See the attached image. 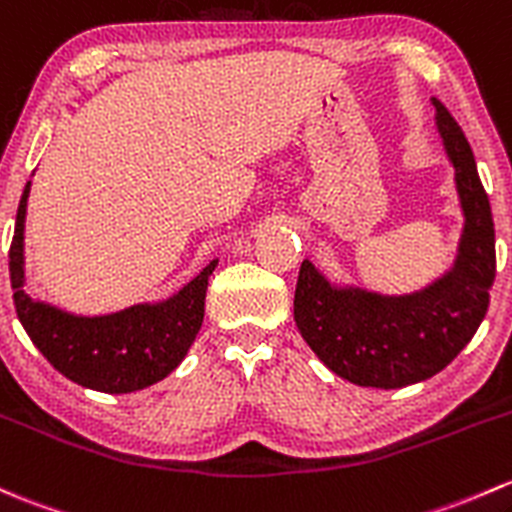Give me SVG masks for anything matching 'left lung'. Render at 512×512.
I'll return each mask as SVG.
<instances>
[{"label": "left lung", "mask_w": 512, "mask_h": 512, "mask_svg": "<svg viewBox=\"0 0 512 512\" xmlns=\"http://www.w3.org/2000/svg\"><path fill=\"white\" fill-rule=\"evenodd\" d=\"M437 129L454 166L456 193L464 213L454 267L412 294L338 287L301 262L294 321L321 363L360 387L422 383L464 351L481 326L496 279V230L491 203L478 179L466 134L437 98Z\"/></svg>", "instance_id": "left-lung-1"}]
</instances>
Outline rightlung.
<instances>
[{
  "label": "right lung",
  "instance_id": "obj_1",
  "mask_svg": "<svg viewBox=\"0 0 512 512\" xmlns=\"http://www.w3.org/2000/svg\"><path fill=\"white\" fill-rule=\"evenodd\" d=\"M29 191L31 181H26L9 247V274L16 316L34 346L58 373L88 390L125 395L164 380L179 368L196 341L203 324L208 277L218 260L164 301H144L102 316L71 314L26 292L24 220Z\"/></svg>",
  "mask_w": 512,
  "mask_h": 512
}]
</instances>
